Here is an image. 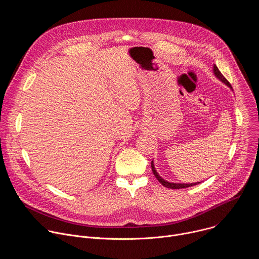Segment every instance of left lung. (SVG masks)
Returning a JSON list of instances; mask_svg holds the SVG:
<instances>
[{
  "mask_svg": "<svg viewBox=\"0 0 259 259\" xmlns=\"http://www.w3.org/2000/svg\"><path fill=\"white\" fill-rule=\"evenodd\" d=\"M213 71H214V75L220 80V81H223L226 85H228L231 89H233V87H232V85L230 84V82L224 77V75L223 73L220 72V70L218 69V67L216 66V65H214V67H213ZM152 171H153V173H154V175L156 176V178L163 184L164 187H166V188H168V189H172V190H178V189H186V188H190V187H193V186H196V184H198V183H200V182H195V183H173V182H168V181H166V180H164L158 173H157V171H156V169H155V166H154V163H153V161H152Z\"/></svg>",
  "mask_w": 259,
  "mask_h": 259,
  "instance_id": "8db88e82",
  "label": "left lung"
}]
</instances>
